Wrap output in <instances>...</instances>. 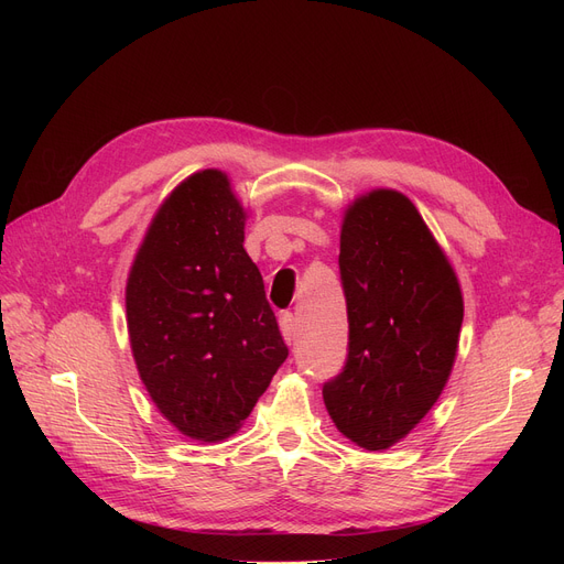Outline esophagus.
Returning a JSON list of instances; mask_svg holds the SVG:
<instances>
[{
	"label": "esophagus",
	"mask_w": 564,
	"mask_h": 564,
	"mask_svg": "<svg viewBox=\"0 0 564 564\" xmlns=\"http://www.w3.org/2000/svg\"><path fill=\"white\" fill-rule=\"evenodd\" d=\"M279 324H281V334H283L288 345L297 340V317H294L292 313H281Z\"/></svg>",
	"instance_id": "34e87169"
}]
</instances>
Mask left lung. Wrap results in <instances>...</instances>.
Listing matches in <instances>:
<instances>
[{
	"instance_id": "8db88e82",
	"label": "left lung",
	"mask_w": 564,
	"mask_h": 564,
	"mask_svg": "<svg viewBox=\"0 0 564 564\" xmlns=\"http://www.w3.org/2000/svg\"><path fill=\"white\" fill-rule=\"evenodd\" d=\"M349 343L324 383L336 427L366 451H387L416 427L451 377L464 319L453 264L404 194L372 189L340 230Z\"/></svg>"
}]
</instances>
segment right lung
I'll return each instance as SVG.
<instances>
[{"instance_id": "right-lung-1", "label": "right lung", "mask_w": 564, "mask_h": 564, "mask_svg": "<svg viewBox=\"0 0 564 564\" xmlns=\"http://www.w3.org/2000/svg\"><path fill=\"white\" fill-rule=\"evenodd\" d=\"M247 213L224 171L192 173L160 205L126 288L128 334L143 387L185 436L240 430L288 359L256 262Z\"/></svg>"}]
</instances>
